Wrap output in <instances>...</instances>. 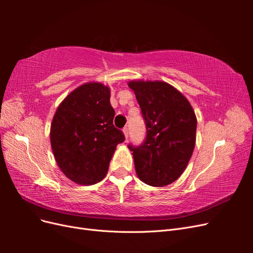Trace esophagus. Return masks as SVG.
Wrapping results in <instances>:
<instances>
[{"label":"esophagus","instance_id":"obj_1","mask_svg":"<svg viewBox=\"0 0 253 253\" xmlns=\"http://www.w3.org/2000/svg\"><path fill=\"white\" fill-rule=\"evenodd\" d=\"M122 132H124L125 137L127 139V137H128V127H124V129H122Z\"/></svg>","mask_w":253,"mask_h":253}]
</instances>
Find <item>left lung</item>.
I'll list each match as a JSON object with an SVG mask.
<instances>
[{"label": "left lung", "mask_w": 253, "mask_h": 253, "mask_svg": "<svg viewBox=\"0 0 253 253\" xmlns=\"http://www.w3.org/2000/svg\"><path fill=\"white\" fill-rule=\"evenodd\" d=\"M135 93L147 126V137L133 151L137 176L147 185L164 187L186 170L196 141L197 120L188 99L164 81L133 80Z\"/></svg>", "instance_id": "obj_1"}]
</instances>
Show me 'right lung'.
I'll list each match as a JSON object with an SVG mask.
<instances>
[{"label":"right lung","mask_w":253,"mask_h":253,"mask_svg":"<svg viewBox=\"0 0 253 253\" xmlns=\"http://www.w3.org/2000/svg\"><path fill=\"white\" fill-rule=\"evenodd\" d=\"M110 87L86 82L68 94L53 115L50 144L67 178L88 186L101 181L125 135L113 125Z\"/></svg>","instance_id":"1"}]
</instances>
